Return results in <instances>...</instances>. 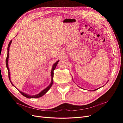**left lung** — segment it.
Here are the masks:
<instances>
[{
	"label": "left lung",
	"instance_id": "1",
	"mask_svg": "<svg viewBox=\"0 0 123 123\" xmlns=\"http://www.w3.org/2000/svg\"><path fill=\"white\" fill-rule=\"evenodd\" d=\"M108 82V81H107ZM102 87H103V86H102ZM99 88H98V89H95V90H93V91H95V90H98V89Z\"/></svg>",
	"mask_w": 123,
	"mask_h": 123
}]
</instances>
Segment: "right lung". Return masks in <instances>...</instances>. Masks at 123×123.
<instances>
[{
	"label": "right lung",
	"instance_id": "1",
	"mask_svg": "<svg viewBox=\"0 0 123 123\" xmlns=\"http://www.w3.org/2000/svg\"><path fill=\"white\" fill-rule=\"evenodd\" d=\"M11 43H12V40H11L9 44H8V54H7V56H6V68H7V69H8V73H9V80H10V82L12 84V85L14 87V85L12 84V83L11 82V79H10V70H9V66H8V60H9V49H10V45ZM59 61H57L56 62H55L54 64H53V66H52V70H51V83L50 84V85L48 86L46 88L44 89H43V90H42V91H41L39 93L36 94V95H30L29 94H28L27 93H24L23 92H21L20 91H19V90H18V91H19V92L20 93L24 95V96H25V98H40V97H42V96H43V95L45 94L46 93L49 91V89L51 88V87H52V84H53V76H54V70H55L56 67L58 62Z\"/></svg>",
	"mask_w": 123,
	"mask_h": 123
}]
</instances>
